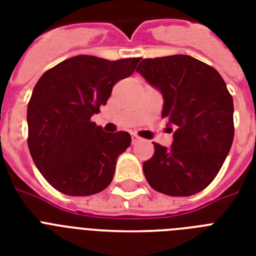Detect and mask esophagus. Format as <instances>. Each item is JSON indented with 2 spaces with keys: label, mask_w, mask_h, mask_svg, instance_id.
Masks as SVG:
<instances>
[{
  "label": "esophagus",
  "mask_w": 256,
  "mask_h": 256,
  "mask_svg": "<svg viewBox=\"0 0 256 256\" xmlns=\"http://www.w3.org/2000/svg\"><path fill=\"white\" fill-rule=\"evenodd\" d=\"M140 140V136H132V144H136Z\"/></svg>",
  "instance_id": "1"
}]
</instances>
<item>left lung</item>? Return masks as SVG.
Listing matches in <instances>:
<instances>
[{
  "instance_id": "left-lung-1",
  "label": "left lung",
  "mask_w": 256,
  "mask_h": 256,
  "mask_svg": "<svg viewBox=\"0 0 256 256\" xmlns=\"http://www.w3.org/2000/svg\"><path fill=\"white\" fill-rule=\"evenodd\" d=\"M136 72L164 96L170 148L154 144L144 174L156 191L190 196L216 176L234 140V104L220 74L190 56L148 58Z\"/></svg>"
}]
</instances>
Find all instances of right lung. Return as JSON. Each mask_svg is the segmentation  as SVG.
Segmentation results:
<instances>
[{"label":"right lung","mask_w":256,"mask_h":256,"mask_svg":"<svg viewBox=\"0 0 256 256\" xmlns=\"http://www.w3.org/2000/svg\"><path fill=\"white\" fill-rule=\"evenodd\" d=\"M140 60L77 56L38 80L28 104V146L34 164L56 190L86 196L112 183L116 160L132 136L104 132L90 118L106 104L112 86L134 73Z\"/></svg>","instance_id":"add662e5"}]
</instances>
